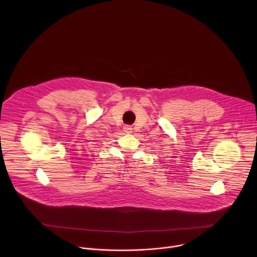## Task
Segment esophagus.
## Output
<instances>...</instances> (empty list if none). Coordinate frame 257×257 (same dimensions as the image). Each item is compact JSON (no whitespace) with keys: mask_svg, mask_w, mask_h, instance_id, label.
<instances>
[{"mask_svg":"<svg viewBox=\"0 0 257 257\" xmlns=\"http://www.w3.org/2000/svg\"><path fill=\"white\" fill-rule=\"evenodd\" d=\"M123 130H124V132H126V133H130L131 130H132V128H131L129 125H125V126L123 127Z\"/></svg>","mask_w":257,"mask_h":257,"instance_id":"obj_1","label":"esophagus"}]
</instances>
